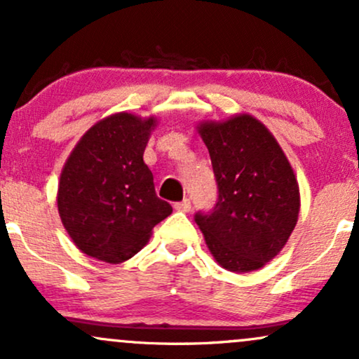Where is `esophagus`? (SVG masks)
<instances>
[{
    "instance_id": "34e87169",
    "label": "esophagus",
    "mask_w": 359,
    "mask_h": 359,
    "mask_svg": "<svg viewBox=\"0 0 359 359\" xmlns=\"http://www.w3.org/2000/svg\"><path fill=\"white\" fill-rule=\"evenodd\" d=\"M174 208H175V211L187 212L189 209H191V199H187V197H185V199L180 201V203H175Z\"/></svg>"
}]
</instances>
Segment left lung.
I'll use <instances>...</instances> for the list:
<instances>
[{
    "label": "left lung",
    "instance_id": "left-lung-1",
    "mask_svg": "<svg viewBox=\"0 0 359 359\" xmlns=\"http://www.w3.org/2000/svg\"><path fill=\"white\" fill-rule=\"evenodd\" d=\"M199 133L211 156L217 201L211 211L194 214V221L222 269H262L297 224L294 170L277 140L250 114L204 123Z\"/></svg>",
    "mask_w": 359,
    "mask_h": 359
}]
</instances>
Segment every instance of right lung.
Segmentation results:
<instances>
[{"instance_id":"add662e5","label":"right lung","mask_w":359,"mask_h":359,"mask_svg":"<svg viewBox=\"0 0 359 359\" xmlns=\"http://www.w3.org/2000/svg\"><path fill=\"white\" fill-rule=\"evenodd\" d=\"M155 119L119 113L94 125L60 174V219L82 253L119 263L137 255L172 205L143 162Z\"/></svg>"}]
</instances>
